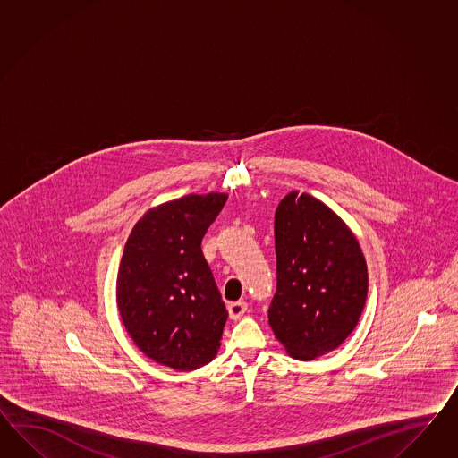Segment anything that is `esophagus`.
Segmentation results:
<instances>
[{"label":"esophagus","mask_w":458,"mask_h":458,"mask_svg":"<svg viewBox=\"0 0 458 458\" xmlns=\"http://www.w3.org/2000/svg\"><path fill=\"white\" fill-rule=\"evenodd\" d=\"M248 311V304L245 301H234L228 304V312L233 321H238Z\"/></svg>","instance_id":"34e87169"}]
</instances>
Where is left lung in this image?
<instances>
[{
    "instance_id": "1",
    "label": "left lung",
    "mask_w": 458,
    "mask_h": 458,
    "mask_svg": "<svg viewBox=\"0 0 458 458\" xmlns=\"http://www.w3.org/2000/svg\"><path fill=\"white\" fill-rule=\"evenodd\" d=\"M276 291L268 321L291 356L311 360L343 344L368 298V267L346 224L291 191L275 213Z\"/></svg>"
}]
</instances>
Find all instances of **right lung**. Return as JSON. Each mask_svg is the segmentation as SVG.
I'll return each instance as SVG.
<instances>
[{
  "mask_svg": "<svg viewBox=\"0 0 458 458\" xmlns=\"http://www.w3.org/2000/svg\"><path fill=\"white\" fill-rule=\"evenodd\" d=\"M225 193L187 195L146 213L123 248L117 306L139 349L158 364L193 370L212 360L228 318L201 240Z\"/></svg>",
  "mask_w": 458,
  "mask_h": 458,
  "instance_id": "1",
  "label": "right lung"
}]
</instances>
